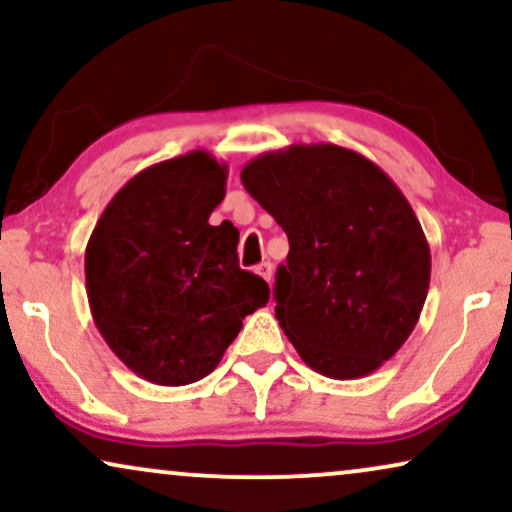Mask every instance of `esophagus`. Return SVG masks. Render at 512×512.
<instances>
[{"mask_svg":"<svg viewBox=\"0 0 512 512\" xmlns=\"http://www.w3.org/2000/svg\"><path fill=\"white\" fill-rule=\"evenodd\" d=\"M255 271H257V274H260L267 283H271V278H274V267H271V262H262V264H257Z\"/></svg>","mask_w":512,"mask_h":512,"instance_id":"34e87169","label":"esophagus"}]
</instances>
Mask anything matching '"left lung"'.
<instances>
[{
  "label": "left lung",
  "instance_id": "left-lung-1",
  "mask_svg": "<svg viewBox=\"0 0 512 512\" xmlns=\"http://www.w3.org/2000/svg\"><path fill=\"white\" fill-rule=\"evenodd\" d=\"M241 181L288 236L276 319L304 364L335 380L383 366L416 328L430 288V245L404 193L335 144L262 153Z\"/></svg>",
  "mask_w": 512,
  "mask_h": 512
}]
</instances>
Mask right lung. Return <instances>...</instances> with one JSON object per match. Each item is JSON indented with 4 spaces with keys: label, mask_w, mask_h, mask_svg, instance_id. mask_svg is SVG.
<instances>
[{
    "label": "right lung",
    "mask_w": 512,
    "mask_h": 512,
    "mask_svg": "<svg viewBox=\"0 0 512 512\" xmlns=\"http://www.w3.org/2000/svg\"><path fill=\"white\" fill-rule=\"evenodd\" d=\"M226 165L191 151L141 170L106 205L84 252L94 323L113 354L155 385L217 368L269 286L238 267V229L210 224Z\"/></svg>",
    "instance_id": "right-lung-1"
}]
</instances>
